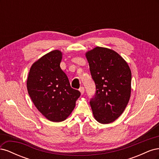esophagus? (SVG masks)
<instances>
[{
  "label": "esophagus",
  "instance_id": "34e87169",
  "mask_svg": "<svg viewBox=\"0 0 159 159\" xmlns=\"http://www.w3.org/2000/svg\"><path fill=\"white\" fill-rule=\"evenodd\" d=\"M79 90H80V91L81 92V95H83L84 94V87H80V88L79 89Z\"/></svg>",
  "mask_w": 159,
  "mask_h": 159
}]
</instances>
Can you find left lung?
<instances>
[{"mask_svg": "<svg viewBox=\"0 0 159 159\" xmlns=\"http://www.w3.org/2000/svg\"><path fill=\"white\" fill-rule=\"evenodd\" d=\"M96 91L90 105L96 121H115L124 111L131 96V71L118 53L95 47L85 53Z\"/></svg>", "mask_w": 159, "mask_h": 159, "instance_id": "8db88e82", "label": "left lung"}]
</instances>
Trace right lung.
Returning a JSON list of instances; mask_svg holds the SVG:
<instances>
[{
  "mask_svg": "<svg viewBox=\"0 0 159 159\" xmlns=\"http://www.w3.org/2000/svg\"><path fill=\"white\" fill-rule=\"evenodd\" d=\"M62 53L53 50L32 64L27 79L28 94L38 110L53 122L66 120L81 95L71 88L60 68Z\"/></svg>",
  "mask_w": 159,
  "mask_h": 159,
  "instance_id": "right-lung-1",
  "label": "right lung"
}]
</instances>
